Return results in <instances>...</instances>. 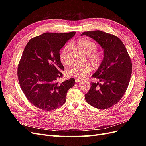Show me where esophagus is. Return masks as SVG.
<instances>
[{
	"label": "esophagus",
	"instance_id": "esophagus-1",
	"mask_svg": "<svg viewBox=\"0 0 146 146\" xmlns=\"http://www.w3.org/2000/svg\"><path fill=\"white\" fill-rule=\"evenodd\" d=\"M80 81H81V80H80V79H77V78H76V83L80 82Z\"/></svg>",
	"mask_w": 146,
	"mask_h": 146
}]
</instances>
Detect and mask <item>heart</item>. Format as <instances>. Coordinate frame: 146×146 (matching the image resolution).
<instances>
[{
  "mask_svg": "<svg viewBox=\"0 0 146 146\" xmlns=\"http://www.w3.org/2000/svg\"><path fill=\"white\" fill-rule=\"evenodd\" d=\"M77 46L86 54L88 60L93 64L95 67L100 65L102 55L100 52L96 51V44L91 41L90 39L82 38L79 39L77 41ZM71 48V44H66L61 50L60 53V59L61 62L64 64L69 63V52ZM92 70L91 66L88 64H74L67 70L66 74L68 76L76 78L77 79H82L85 78Z\"/></svg>",
  "mask_w": 146,
  "mask_h": 146,
  "instance_id": "1",
  "label": "heart"
}]
</instances>
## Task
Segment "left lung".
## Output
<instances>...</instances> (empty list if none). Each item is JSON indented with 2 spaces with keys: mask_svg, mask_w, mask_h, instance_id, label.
<instances>
[{
  "mask_svg": "<svg viewBox=\"0 0 146 146\" xmlns=\"http://www.w3.org/2000/svg\"><path fill=\"white\" fill-rule=\"evenodd\" d=\"M83 35L93 39L104 50V58L92 76L102 84L91 82L85 100L96 108H108L120 100L129 86L132 70L130 58L121 39L113 35L95 30Z\"/></svg>",
  "mask_w": 146,
  "mask_h": 146,
  "instance_id": "obj_1",
  "label": "left lung"
}]
</instances>
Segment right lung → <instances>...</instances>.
I'll return each instance as SVG.
<instances>
[{
  "label": "right lung",
  "mask_w": 146,
  "mask_h": 146,
  "mask_svg": "<svg viewBox=\"0 0 146 146\" xmlns=\"http://www.w3.org/2000/svg\"><path fill=\"white\" fill-rule=\"evenodd\" d=\"M76 32L44 33L28 42L19 61L17 77L22 90L30 102L44 111L58 108L66 102L68 90L75 83L70 78L56 82L64 70L60 52Z\"/></svg>",
  "instance_id": "right-lung-1"
}]
</instances>
